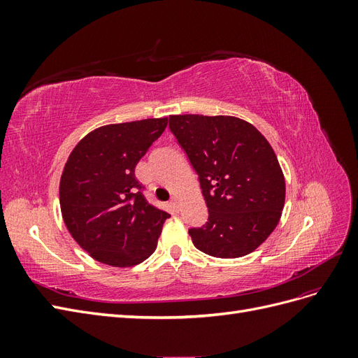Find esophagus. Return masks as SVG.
Returning <instances> with one entry per match:
<instances>
[{"label":"esophagus","instance_id":"obj_1","mask_svg":"<svg viewBox=\"0 0 358 358\" xmlns=\"http://www.w3.org/2000/svg\"><path fill=\"white\" fill-rule=\"evenodd\" d=\"M178 197H171V200H170V206H171V208L173 209H175V210H178L179 208H178Z\"/></svg>","mask_w":358,"mask_h":358}]
</instances>
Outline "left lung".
Wrapping results in <instances>:
<instances>
[{
	"label": "left lung",
	"instance_id": "8db88e82",
	"mask_svg": "<svg viewBox=\"0 0 358 358\" xmlns=\"http://www.w3.org/2000/svg\"><path fill=\"white\" fill-rule=\"evenodd\" d=\"M170 131L199 175L209 218L188 233L194 246L218 258L251 254L275 230L285 179L272 146L234 116L175 115Z\"/></svg>",
	"mask_w": 358,
	"mask_h": 358
}]
</instances>
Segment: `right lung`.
Masks as SVG:
<instances>
[{
    "label": "right lung",
    "mask_w": 358,
    "mask_h": 358,
    "mask_svg": "<svg viewBox=\"0 0 358 358\" xmlns=\"http://www.w3.org/2000/svg\"><path fill=\"white\" fill-rule=\"evenodd\" d=\"M167 127V117L104 125L73 149L59 183L64 222L96 262L142 263L157 249L170 215L148 203L134 169Z\"/></svg>",
    "instance_id": "right-lung-1"
}]
</instances>
